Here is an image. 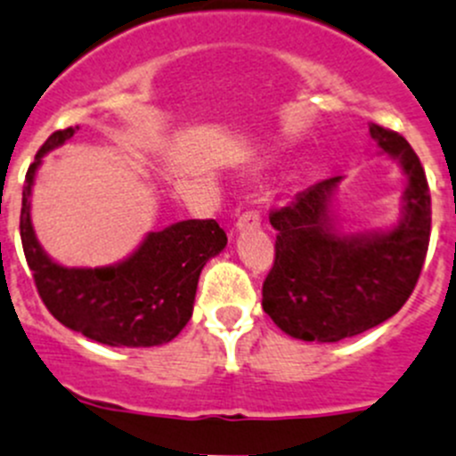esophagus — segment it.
<instances>
[{
    "instance_id": "34e87169",
    "label": "esophagus",
    "mask_w": 456,
    "mask_h": 456,
    "mask_svg": "<svg viewBox=\"0 0 456 456\" xmlns=\"http://www.w3.org/2000/svg\"><path fill=\"white\" fill-rule=\"evenodd\" d=\"M258 224H260V214H258V211H254V209L242 211V214L238 216V220H236L238 232H242V229H254V227H258Z\"/></svg>"
}]
</instances>
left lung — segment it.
I'll list each match as a JSON object with an SVG mask.
<instances>
[{
    "label": "left lung",
    "mask_w": 456,
    "mask_h": 456,
    "mask_svg": "<svg viewBox=\"0 0 456 456\" xmlns=\"http://www.w3.org/2000/svg\"><path fill=\"white\" fill-rule=\"evenodd\" d=\"M374 142L408 175L403 218L383 233L336 232L330 198L340 175L273 209L276 256L263 282V309L285 334L336 343L381 325L414 291L430 245V189L421 160L396 131L372 125Z\"/></svg>",
    "instance_id": "1"
}]
</instances>
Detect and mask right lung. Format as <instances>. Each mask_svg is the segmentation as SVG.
Segmentation results:
<instances>
[{"label":"right lung","instance_id":"1","mask_svg":"<svg viewBox=\"0 0 456 456\" xmlns=\"http://www.w3.org/2000/svg\"><path fill=\"white\" fill-rule=\"evenodd\" d=\"M79 126L55 131L26 171L20 233L26 263L48 312L86 338L110 347L169 343L193 312L198 278L211 256L227 245L216 220H183L151 232L142 245L110 267H61L53 263L30 224V187L44 153L73 138Z\"/></svg>","mask_w":456,"mask_h":456}]
</instances>
